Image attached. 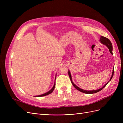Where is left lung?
<instances>
[{"label": "left lung", "mask_w": 123, "mask_h": 123, "mask_svg": "<svg viewBox=\"0 0 123 123\" xmlns=\"http://www.w3.org/2000/svg\"><path fill=\"white\" fill-rule=\"evenodd\" d=\"M99 41H100V43L103 44H104V45H105V46H106L107 47V48H108L109 50V51H110V53H111V54H112V50H113V49H112V43H111V42L109 40V39H108V38H106V37H105L101 36H100V38ZM113 73H114V67H113V70H112V75H111V77H110V80H109L108 81V82H107L105 85H104L102 88H100V89H97V90H83V89H80V88H79V87H77V86H76L75 84H74V83L73 82V81H72V80L71 74V73H70V71L68 70V74H69V77H70V79L71 81V83H72V84L73 86L74 87V88H76V89H77V90H78L79 91H80V92H83V93H86V94H93V93H97V92H99V91L102 90V89H103L104 87H105L107 85V84L109 82V81L111 80V79H112V78L113 75Z\"/></svg>", "instance_id": "obj_1"}]
</instances>
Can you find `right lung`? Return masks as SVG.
I'll return each mask as SVG.
<instances>
[{"mask_svg":"<svg viewBox=\"0 0 123 123\" xmlns=\"http://www.w3.org/2000/svg\"><path fill=\"white\" fill-rule=\"evenodd\" d=\"M56 77H55V79H56ZM55 87V82L54 83V84L53 87H52V89H51L50 90H49V91H48V92H47L45 93H43V94H41V95H37V96H36V97H41V96H43L47 95H48V94H50V93H51L52 92H53V91L54 90V89Z\"/></svg>","mask_w":123,"mask_h":123,"instance_id":"obj_1","label":"right lung"}]
</instances>
